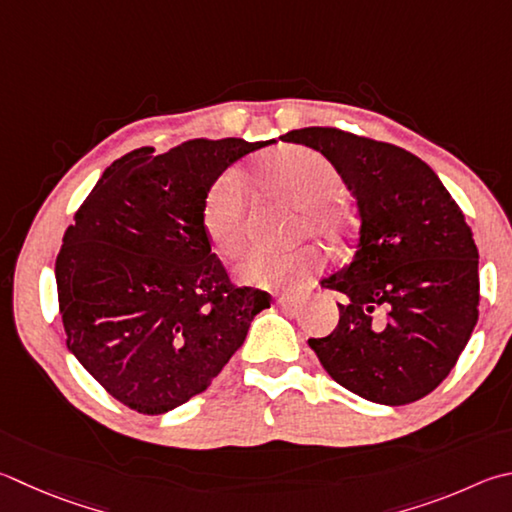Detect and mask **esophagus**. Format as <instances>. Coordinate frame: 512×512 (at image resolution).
Instances as JSON below:
<instances>
[{"mask_svg": "<svg viewBox=\"0 0 512 512\" xmlns=\"http://www.w3.org/2000/svg\"><path fill=\"white\" fill-rule=\"evenodd\" d=\"M300 300H295V297H288V295H282V297H277V306H280V309H284V311H291V313H295L297 309H300Z\"/></svg>", "mask_w": 512, "mask_h": 512, "instance_id": "34e87169", "label": "esophagus"}]
</instances>
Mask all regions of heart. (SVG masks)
Here are the masks:
<instances>
[{"mask_svg":"<svg viewBox=\"0 0 512 512\" xmlns=\"http://www.w3.org/2000/svg\"><path fill=\"white\" fill-rule=\"evenodd\" d=\"M257 183L300 212L304 232L329 244H340L347 235V215L331 199L340 192V174L329 159L309 147H286L257 170ZM246 197L235 172L210 185L201 208V226L219 259L230 262L244 248ZM322 268V257L313 248H297L286 255L253 253L235 268V280L255 288H293Z\"/></svg>","mask_w":512,"mask_h":512,"instance_id":"obj_1","label":"heart"}]
</instances>
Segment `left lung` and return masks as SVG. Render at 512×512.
Returning <instances> with one entry per match:
<instances>
[{"instance_id":"8db88e82","label":"left lung","mask_w":512,"mask_h":512,"mask_svg":"<svg viewBox=\"0 0 512 512\" xmlns=\"http://www.w3.org/2000/svg\"><path fill=\"white\" fill-rule=\"evenodd\" d=\"M336 167L356 199L351 262L324 277L340 322L309 345L329 376L380 405H407L457 365L479 318V250L439 176L403 147L333 127L282 136Z\"/></svg>"}]
</instances>
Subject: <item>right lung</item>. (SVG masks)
Listing matches in <instances>:
<instances>
[{"mask_svg":"<svg viewBox=\"0 0 512 512\" xmlns=\"http://www.w3.org/2000/svg\"><path fill=\"white\" fill-rule=\"evenodd\" d=\"M275 141L141 147L102 172L55 259L67 347L107 392L165 414L206 392L271 295L232 286L201 226L228 167Z\"/></svg>","mask_w":512,"mask_h":512,"instance_id":"add662e5","label":"right lung"}]
</instances>
